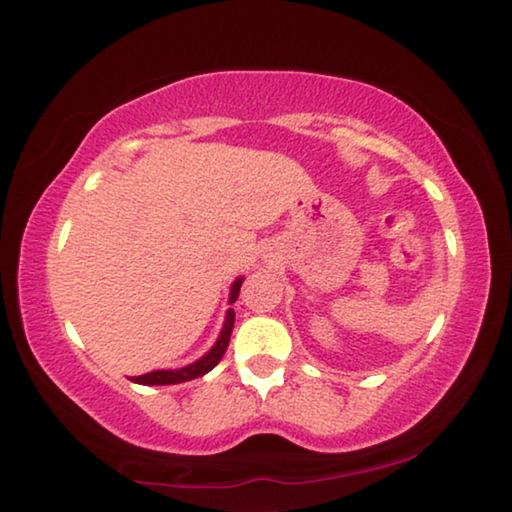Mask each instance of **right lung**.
<instances>
[{"instance_id":"add662e5","label":"right lung","mask_w":512,"mask_h":512,"mask_svg":"<svg viewBox=\"0 0 512 512\" xmlns=\"http://www.w3.org/2000/svg\"><path fill=\"white\" fill-rule=\"evenodd\" d=\"M241 282H243V278L234 280V285L230 289V303H234V300L239 298ZM232 328H234V310H227L221 335H218L216 344L209 348V353L202 355L200 360H196L193 364H189V367H182V369H161V371L143 373V376H134L132 383H139V385H177V383H186V380L205 376V373L212 371L225 355L227 344H230Z\"/></svg>"}]
</instances>
